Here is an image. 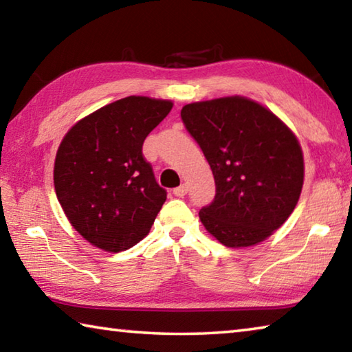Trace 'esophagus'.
Here are the masks:
<instances>
[{"instance_id": "34e87169", "label": "esophagus", "mask_w": 352, "mask_h": 352, "mask_svg": "<svg viewBox=\"0 0 352 352\" xmlns=\"http://www.w3.org/2000/svg\"><path fill=\"white\" fill-rule=\"evenodd\" d=\"M186 192H188L186 184H182V186H178V188L174 189V195H175V197H184V195H186Z\"/></svg>"}]
</instances>
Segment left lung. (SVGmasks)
<instances>
[{
    "mask_svg": "<svg viewBox=\"0 0 352 352\" xmlns=\"http://www.w3.org/2000/svg\"><path fill=\"white\" fill-rule=\"evenodd\" d=\"M182 119L211 166L216 197L199 217L230 248L265 241L294 212L305 182L300 141L256 100L226 96L184 105Z\"/></svg>",
    "mask_w": 352,
    "mask_h": 352,
    "instance_id": "8db88e82",
    "label": "left lung"
}]
</instances>
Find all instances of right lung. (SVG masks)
Masks as SVG:
<instances>
[{
  "instance_id": "add662e5",
  "label": "right lung",
  "mask_w": 352,
  "mask_h": 352,
  "mask_svg": "<svg viewBox=\"0 0 352 352\" xmlns=\"http://www.w3.org/2000/svg\"><path fill=\"white\" fill-rule=\"evenodd\" d=\"M172 105L129 96L82 118L63 136L54 163L56 194L69 223L91 245L119 253L151 231L166 190L142 157V142Z\"/></svg>"
}]
</instances>
